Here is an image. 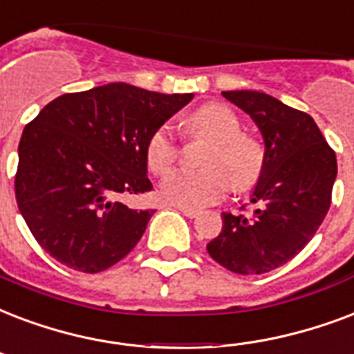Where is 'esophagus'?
I'll return each instance as SVG.
<instances>
[{"label": "esophagus", "mask_w": 354, "mask_h": 354, "mask_svg": "<svg viewBox=\"0 0 354 354\" xmlns=\"http://www.w3.org/2000/svg\"><path fill=\"white\" fill-rule=\"evenodd\" d=\"M178 209L185 215V217H189V219H195V217H198L201 215V212L198 209H191V207H180L178 206Z\"/></svg>", "instance_id": "obj_1"}]
</instances>
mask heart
Instances as JSON below:
<instances>
[{
	"label": "heart",
	"instance_id": "1",
	"mask_svg": "<svg viewBox=\"0 0 354 354\" xmlns=\"http://www.w3.org/2000/svg\"><path fill=\"white\" fill-rule=\"evenodd\" d=\"M191 137L207 139L204 152V171H176L159 185V198L180 207H202L217 202L232 185L243 193L254 187L260 180L266 153L256 139L243 133V124L230 107L223 104H206L191 111L185 118ZM180 158V145L169 126H159L148 137L145 159L148 171L165 176Z\"/></svg>",
	"mask_w": 354,
	"mask_h": 354
}]
</instances>
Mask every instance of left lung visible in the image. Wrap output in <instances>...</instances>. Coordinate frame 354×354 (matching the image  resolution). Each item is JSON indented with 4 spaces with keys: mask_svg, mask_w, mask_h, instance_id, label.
Listing matches in <instances>:
<instances>
[{
    "mask_svg": "<svg viewBox=\"0 0 354 354\" xmlns=\"http://www.w3.org/2000/svg\"><path fill=\"white\" fill-rule=\"evenodd\" d=\"M250 115L266 142V165L249 217L223 213V230L207 243L213 260L237 274H263L306 247L333 198L336 153L308 113L256 91H226Z\"/></svg>",
    "mask_w": 354,
    "mask_h": 354,
    "instance_id": "1",
    "label": "left lung"
}]
</instances>
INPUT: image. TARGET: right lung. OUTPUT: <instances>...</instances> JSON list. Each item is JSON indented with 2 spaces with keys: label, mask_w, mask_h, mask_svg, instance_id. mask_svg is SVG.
<instances>
[{
  "label": "right lung",
  "mask_w": 354,
  "mask_h": 354,
  "mask_svg": "<svg viewBox=\"0 0 354 354\" xmlns=\"http://www.w3.org/2000/svg\"><path fill=\"white\" fill-rule=\"evenodd\" d=\"M193 100L126 83L68 93L27 124L18 145V209L40 247L63 266L100 273L142 237L153 209L122 196L152 189L150 133Z\"/></svg>",
  "instance_id": "1"
}]
</instances>
